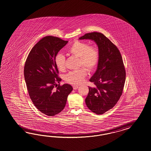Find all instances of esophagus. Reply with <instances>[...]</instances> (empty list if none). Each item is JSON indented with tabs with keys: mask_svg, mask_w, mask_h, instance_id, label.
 <instances>
[{
	"mask_svg": "<svg viewBox=\"0 0 151 151\" xmlns=\"http://www.w3.org/2000/svg\"><path fill=\"white\" fill-rule=\"evenodd\" d=\"M78 85H74V86H73V89H75V90L77 89L78 88Z\"/></svg>",
	"mask_w": 151,
	"mask_h": 151,
	"instance_id": "1",
	"label": "esophagus"
}]
</instances>
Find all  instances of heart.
Instances as JSON below:
<instances>
[{
  "instance_id": "obj_1",
  "label": "heart",
  "mask_w": 151,
  "mask_h": 151,
  "mask_svg": "<svg viewBox=\"0 0 151 151\" xmlns=\"http://www.w3.org/2000/svg\"><path fill=\"white\" fill-rule=\"evenodd\" d=\"M68 55L78 57L79 66H85L88 71H92L98 66L99 62L100 52L96 45H90L85 41L76 40L66 50ZM55 64L59 71L65 69V58L62 53L55 55ZM87 74V70L81 67L77 70L71 71L64 76V80L72 85H77L84 81Z\"/></svg>"
}]
</instances>
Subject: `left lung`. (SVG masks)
I'll return each mask as SVG.
<instances>
[{
	"instance_id": "1",
	"label": "left lung",
	"mask_w": 151,
	"mask_h": 151,
	"mask_svg": "<svg viewBox=\"0 0 151 151\" xmlns=\"http://www.w3.org/2000/svg\"><path fill=\"white\" fill-rule=\"evenodd\" d=\"M79 39L94 40L98 46L99 62L95 74L89 80L95 86L89 87L85 101L93 112L103 114L115 106L123 93L126 73L121 54L103 34L89 33Z\"/></svg>"
}]
</instances>
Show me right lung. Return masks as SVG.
<instances>
[{
	"label": "right lung",
	"instance_id": "obj_1",
	"mask_svg": "<svg viewBox=\"0 0 151 151\" xmlns=\"http://www.w3.org/2000/svg\"><path fill=\"white\" fill-rule=\"evenodd\" d=\"M68 42L58 37H44L31 50L25 63L24 75L30 98L41 112L48 116L64 109L73 89L68 84H56L62 79L55 65V55Z\"/></svg>",
	"mask_w": 151,
	"mask_h": 151
}]
</instances>
